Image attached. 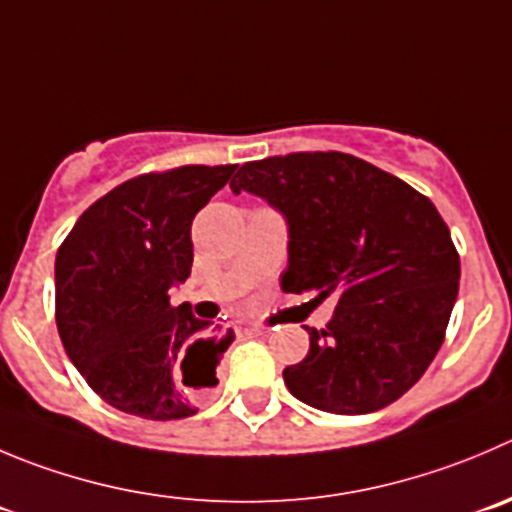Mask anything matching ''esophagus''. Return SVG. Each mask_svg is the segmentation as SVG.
<instances>
[{"label": "esophagus", "instance_id": "esophagus-1", "mask_svg": "<svg viewBox=\"0 0 512 512\" xmlns=\"http://www.w3.org/2000/svg\"><path fill=\"white\" fill-rule=\"evenodd\" d=\"M264 332H266V329H264V326H259V324L248 326V334H256V337H259V334H264Z\"/></svg>", "mask_w": 512, "mask_h": 512}]
</instances>
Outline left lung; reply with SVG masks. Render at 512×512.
<instances>
[{"label":"left lung","instance_id":"8db88e82","mask_svg":"<svg viewBox=\"0 0 512 512\" xmlns=\"http://www.w3.org/2000/svg\"><path fill=\"white\" fill-rule=\"evenodd\" d=\"M231 191L284 216L286 294L339 296L326 329L304 326L309 352L284 369L289 392L332 415L392 405L440 352L460 286V256L430 198L334 150L253 160Z\"/></svg>","mask_w":512,"mask_h":512}]
</instances>
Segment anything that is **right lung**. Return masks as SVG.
<instances>
[{
	"mask_svg": "<svg viewBox=\"0 0 512 512\" xmlns=\"http://www.w3.org/2000/svg\"><path fill=\"white\" fill-rule=\"evenodd\" d=\"M236 165L138 175L92 203L55 259L57 332L87 384L143 420L198 412L231 334L208 329L170 289L191 276L196 213Z\"/></svg>",
	"mask_w": 512,
	"mask_h": 512,
	"instance_id": "right-lung-1",
	"label": "right lung"
}]
</instances>
